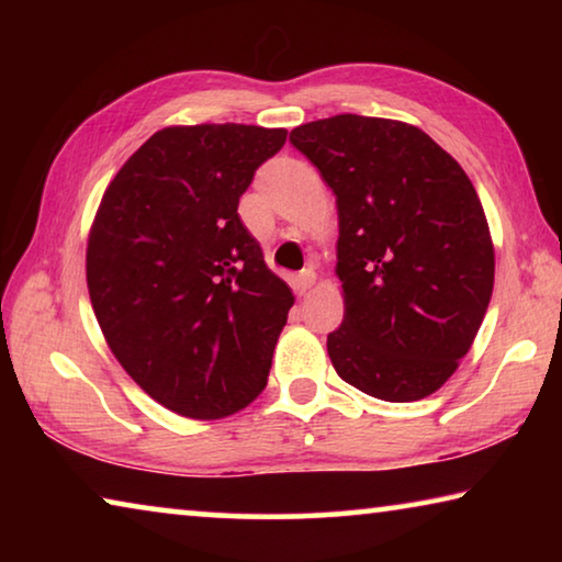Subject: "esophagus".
Segmentation results:
<instances>
[{
    "label": "esophagus",
    "mask_w": 562,
    "mask_h": 562,
    "mask_svg": "<svg viewBox=\"0 0 562 562\" xmlns=\"http://www.w3.org/2000/svg\"><path fill=\"white\" fill-rule=\"evenodd\" d=\"M315 280H317L315 270H312V268L302 270V272L297 274V280H294V290H297V294H304L307 290H312V284H315Z\"/></svg>",
    "instance_id": "34e87169"
}]
</instances>
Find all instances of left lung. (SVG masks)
Here are the masks:
<instances>
[{"instance_id": "obj_1", "label": "left lung", "mask_w": 562, "mask_h": 562, "mask_svg": "<svg viewBox=\"0 0 562 562\" xmlns=\"http://www.w3.org/2000/svg\"><path fill=\"white\" fill-rule=\"evenodd\" d=\"M290 144L337 195L341 327L331 367L384 402H418L469 355L486 317L496 255L463 168L404 121L339 116L302 123Z\"/></svg>"}]
</instances>
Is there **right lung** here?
<instances>
[{
	"mask_svg": "<svg viewBox=\"0 0 562 562\" xmlns=\"http://www.w3.org/2000/svg\"><path fill=\"white\" fill-rule=\"evenodd\" d=\"M284 138V128L243 123L156 131L93 217V315L133 382L180 416H231L268 384L294 297L237 203Z\"/></svg>",
	"mask_w": 562,
	"mask_h": 562,
	"instance_id": "obj_1",
	"label": "right lung"
}]
</instances>
